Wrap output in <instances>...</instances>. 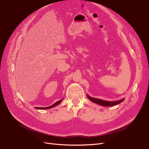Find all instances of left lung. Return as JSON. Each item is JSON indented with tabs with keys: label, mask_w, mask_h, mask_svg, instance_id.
<instances>
[{
	"label": "left lung",
	"mask_w": 149,
	"mask_h": 149,
	"mask_svg": "<svg viewBox=\"0 0 149 149\" xmlns=\"http://www.w3.org/2000/svg\"><path fill=\"white\" fill-rule=\"evenodd\" d=\"M88 98L92 101V102H94L97 104H98L100 105L103 106H115L116 104H118L120 103H121L122 101H123V99L121 100L120 101H104V100H101L100 99H97V98H92L91 97H89V95H87Z\"/></svg>",
	"instance_id": "left-lung-1"
}]
</instances>
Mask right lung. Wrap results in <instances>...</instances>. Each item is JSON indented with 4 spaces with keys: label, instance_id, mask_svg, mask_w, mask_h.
<instances>
[{
    "label": "right lung",
    "instance_id": "add662e5",
    "mask_svg": "<svg viewBox=\"0 0 149 149\" xmlns=\"http://www.w3.org/2000/svg\"><path fill=\"white\" fill-rule=\"evenodd\" d=\"M62 100H63V99H62V100H59V101H57L56 103H55L54 104H52V106H49V107H36V109H50V108H52V107H54V106H56L58 105L59 103H60L61 102Z\"/></svg>",
    "mask_w": 149,
    "mask_h": 149
}]
</instances>
